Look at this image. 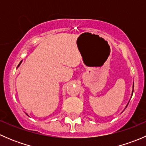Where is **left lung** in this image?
<instances>
[{
    "mask_svg": "<svg viewBox=\"0 0 146 146\" xmlns=\"http://www.w3.org/2000/svg\"><path fill=\"white\" fill-rule=\"evenodd\" d=\"M133 86H134V82L133 83V90H132V95H133ZM127 105H128V104H127ZM127 105H126V107H127Z\"/></svg>",
    "mask_w": 146,
    "mask_h": 146,
    "instance_id": "obj_1",
    "label": "left lung"
}]
</instances>
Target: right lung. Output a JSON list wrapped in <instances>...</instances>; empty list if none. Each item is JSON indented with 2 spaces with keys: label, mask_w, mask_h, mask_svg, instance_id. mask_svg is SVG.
I'll return each mask as SVG.
<instances>
[{
  "label": "right lung",
  "mask_w": 146,
  "mask_h": 146,
  "mask_svg": "<svg viewBox=\"0 0 146 146\" xmlns=\"http://www.w3.org/2000/svg\"><path fill=\"white\" fill-rule=\"evenodd\" d=\"M22 61H20V64H19V65H18V66H17V67H19V66H20V64H21ZM27 115H28V114H27Z\"/></svg>",
  "instance_id": "obj_1"
}]
</instances>
